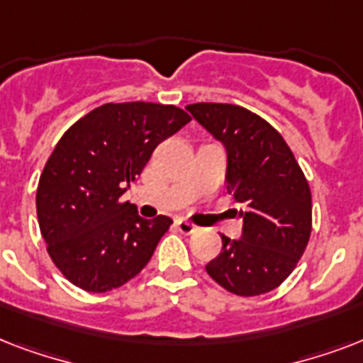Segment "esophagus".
Wrapping results in <instances>:
<instances>
[{"label": "esophagus", "instance_id": "obj_1", "mask_svg": "<svg viewBox=\"0 0 363 363\" xmlns=\"http://www.w3.org/2000/svg\"><path fill=\"white\" fill-rule=\"evenodd\" d=\"M175 226H177V230H179L181 233H184V235H190V233L196 232V226L186 220H177Z\"/></svg>", "mask_w": 363, "mask_h": 363}]
</instances>
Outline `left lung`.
<instances>
[{
  "mask_svg": "<svg viewBox=\"0 0 363 363\" xmlns=\"http://www.w3.org/2000/svg\"><path fill=\"white\" fill-rule=\"evenodd\" d=\"M186 109L226 147L228 192L242 205L241 239L222 235V252L205 269L235 296L271 292L286 281L309 242V182L281 133L252 111L232 104Z\"/></svg>",
  "mask_w": 363,
  "mask_h": 363,
  "instance_id": "obj_1",
  "label": "left lung"
}]
</instances>
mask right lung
Instances as JSON below:
<instances>
[{"instance_id":"right-lung-1","label":"right lung","mask_w":363,"mask_h":363,"mask_svg":"<svg viewBox=\"0 0 363 363\" xmlns=\"http://www.w3.org/2000/svg\"><path fill=\"white\" fill-rule=\"evenodd\" d=\"M190 122L175 105L105 104L65 131L37 186V220L48 256L86 292L133 279L173 224L145 220L122 196L160 143Z\"/></svg>"}]
</instances>
